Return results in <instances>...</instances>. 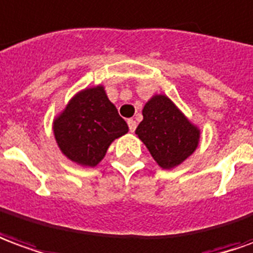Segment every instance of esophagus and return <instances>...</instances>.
I'll list each match as a JSON object with an SVG mask.
<instances>
[{
  "instance_id": "34e87169",
  "label": "esophagus",
  "mask_w": 253,
  "mask_h": 253,
  "mask_svg": "<svg viewBox=\"0 0 253 253\" xmlns=\"http://www.w3.org/2000/svg\"><path fill=\"white\" fill-rule=\"evenodd\" d=\"M128 126H129L130 132H135L136 126H137V124H136L135 120H132V118H130V120H128Z\"/></svg>"
}]
</instances>
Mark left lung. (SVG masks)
<instances>
[{
  "label": "left lung",
  "mask_w": 253,
  "mask_h": 253,
  "mask_svg": "<svg viewBox=\"0 0 253 253\" xmlns=\"http://www.w3.org/2000/svg\"><path fill=\"white\" fill-rule=\"evenodd\" d=\"M136 135L164 169L185 161L199 143L198 128L165 95H155L147 102Z\"/></svg>",
  "instance_id": "left-lung-1"
}]
</instances>
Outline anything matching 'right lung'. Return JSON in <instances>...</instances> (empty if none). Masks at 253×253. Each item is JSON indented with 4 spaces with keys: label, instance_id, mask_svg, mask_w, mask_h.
I'll return each mask as SVG.
<instances>
[{
    "label": "right lung",
    "instance_id": "right-lung-1",
    "mask_svg": "<svg viewBox=\"0 0 253 253\" xmlns=\"http://www.w3.org/2000/svg\"><path fill=\"white\" fill-rule=\"evenodd\" d=\"M126 132L128 125L102 85L76 95L54 121L61 151L73 162L91 168L103 159L110 143Z\"/></svg>",
    "mask_w": 253,
    "mask_h": 253
}]
</instances>
